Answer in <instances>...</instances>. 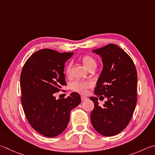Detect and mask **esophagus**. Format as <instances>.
Returning a JSON list of instances; mask_svg holds the SVG:
<instances>
[{"label": "esophagus", "instance_id": "esophagus-1", "mask_svg": "<svg viewBox=\"0 0 155 155\" xmlns=\"http://www.w3.org/2000/svg\"><path fill=\"white\" fill-rule=\"evenodd\" d=\"M81 100L82 101H85V100L87 99V97H84V96H83V95H81Z\"/></svg>", "mask_w": 155, "mask_h": 155}]
</instances>
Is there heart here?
I'll use <instances>...</instances> for the list:
<instances>
[{
    "mask_svg": "<svg viewBox=\"0 0 155 155\" xmlns=\"http://www.w3.org/2000/svg\"><path fill=\"white\" fill-rule=\"evenodd\" d=\"M82 61L88 69H90L96 66V62L93 58L90 56H84L82 58ZM72 63L70 62L66 68V73L68 75L71 73ZM93 84L90 81H81L75 80L70 83V89L74 92H77L81 94H85L87 92V90L91 88Z\"/></svg>",
    "mask_w": 155,
    "mask_h": 155,
    "instance_id": "b5f03b06",
    "label": "heart"
}]
</instances>
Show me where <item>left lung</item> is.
Returning <instances> with one entry per match:
<instances>
[{"mask_svg": "<svg viewBox=\"0 0 155 155\" xmlns=\"http://www.w3.org/2000/svg\"><path fill=\"white\" fill-rule=\"evenodd\" d=\"M93 52L102 58L104 68L97 82L95 94L107 98L100 107L97 98L91 113L92 126L100 134L112 136L128 125L137 102V71L131 58L118 45L110 44Z\"/></svg>", "mask_w": 155, "mask_h": 155, "instance_id": "obj_1", "label": "left lung"}]
</instances>
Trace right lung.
<instances>
[{"instance_id":"1","label":"right lung","mask_w":155,"mask_h":155,"mask_svg":"<svg viewBox=\"0 0 155 155\" xmlns=\"http://www.w3.org/2000/svg\"><path fill=\"white\" fill-rule=\"evenodd\" d=\"M73 54L50 49L38 50L27 60L21 71L24 113L32 128L46 137L61 134L67 127L71 111L81 101L77 93L58 100L54 97L62 86L66 85L64 64Z\"/></svg>"}]
</instances>
